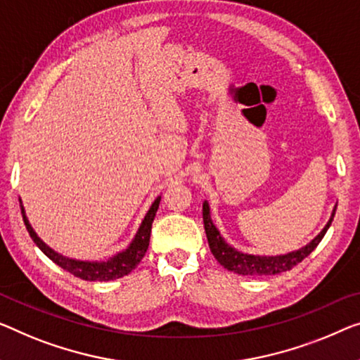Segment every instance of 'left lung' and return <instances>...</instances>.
Returning a JSON list of instances; mask_svg holds the SVG:
<instances>
[{"label": "left lung", "mask_w": 360, "mask_h": 360, "mask_svg": "<svg viewBox=\"0 0 360 360\" xmlns=\"http://www.w3.org/2000/svg\"><path fill=\"white\" fill-rule=\"evenodd\" d=\"M336 212V208H335ZM335 212L331 214L330 221L326 223V226L321 229V233L315 238L312 243H309L305 248L299 249L296 252L286 255H278V257H260V255H248L243 252H238L224 243L221 236H219L218 229L214 228V224L210 219V208L208 203H203V226H205L208 245L214 259L219 262V265L228 268L229 271L239 273V275H250V276H268V275H278V273L291 270L292 266L300 264L310 252H312L320 240L323 239L325 233L328 231L331 221H333Z\"/></svg>", "instance_id": "8db88e82"}]
</instances>
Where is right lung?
<instances>
[{"instance_id": "add662e5", "label": "right lung", "mask_w": 360, "mask_h": 360, "mask_svg": "<svg viewBox=\"0 0 360 360\" xmlns=\"http://www.w3.org/2000/svg\"><path fill=\"white\" fill-rule=\"evenodd\" d=\"M20 202V200H19ZM160 205V197L152 203L148 213L143 218V221L139 228V231L134 238L132 244L129 245L126 250H122L121 254H117L112 257V259L106 260V262H79V260H72V259H66L60 254H56L55 250H51L45 243L35 234L34 229L29 224V219H27L25 213H24V207L20 205V212H22V218L25 223L27 231H29L30 238L34 239V243L39 245L40 250L45 254L48 259L55 262L56 265H60L63 270H66L74 275L76 278H80V280L85 281H110V280H117V278L126 276L127 273H131L134 268H136L141 260L146 255V252L148 249L150 244V233H152V223L155 214H157Z\"/></svg>"}]
</instances>
